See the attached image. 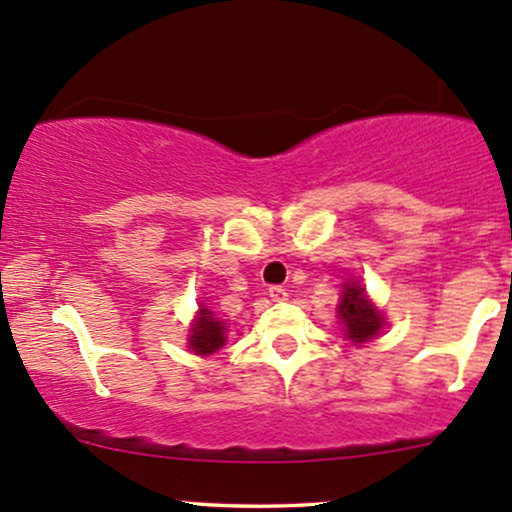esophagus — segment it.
Returning a JSON list of instances; mask_svg holds the SVG:
<instances>
[{
	"label": "esophagus",
	"instance_id": "1",
	"mask_svg": "<svg viewBox=\"0 0 512 512\" xmlns=\"http://www.w3.org/2000/svg\"><path fill=\"white\" fill-rule=\"evenodd\" d=\"M268 295H271L273 302H283L288 298V290H285L283 285H271V288H268Z\"/></svg>",
	"mask_w": 512,
	"mask_h": 512
}]
</instances>
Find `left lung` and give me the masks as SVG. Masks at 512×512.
<instances>
[{"mask_svg":"<svg viewBox=\"0 0 512 512\" xmlns=\"http://www.w3.org/2000/svg\"><path fill=\"white\" fill-rule=\"evenodd\" d=\"M339 317L346 327V337L356 344L368 342L381 332L383 317L378 315V310L366 298V290L359 283H351L344 288L342 302H339Z\"/></svg>","mask_w":512,"mask_h":512,"instance_id":"obj_1","label":"left lung"}]
</instances>
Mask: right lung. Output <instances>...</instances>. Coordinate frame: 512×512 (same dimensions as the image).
Returning a JSON list of instances; mask_svg holds the SVG:
<instances>
[{
    "mask_svg": "<svg viewBox=\"0 0 512 512\" xmlns=\"http://www.w3.org/2000/svg\"><path fill=\"white\" fill-rule=\"evenodd\" d=\"M224 344V324L219 320H214L212 312L202 307L200 317H197L195 327H192L190 334V349L195 354H214L219 346Z\"/></svg>",
    "mask_w": 512,
    "mask_h": 512,
    "instance_id": "obj_1",
    "label": "right lung"
}]
</instances>
